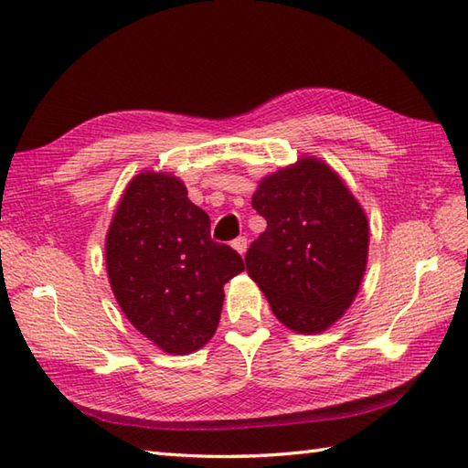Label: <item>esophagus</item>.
Wrapping results in <instances>:
<instances>
[{
	"label": "esophagus",
	"instance_id": "34e87169",
	"mask_svg": "<svg viewBox=\"0 0 468 468\" xmlns=\"http://www.w3.org/2000/svg\"><path fill=\"white\" fill-rule=\"evenodd\" d=\"M231 245H233V250H235L237 253L245 255V251H247V239H245V237H237V239H235Z\"/></svg>",
	"mask_w": 468,
	"mask_h": 468
}]
</instances>
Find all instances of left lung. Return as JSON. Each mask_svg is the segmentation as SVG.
<instances>
[{"instance_id": "left-lung-1", "label": "left lung", "mask_w": 468, "mask_h": 468, "mask_svg": "<svg viewBox=\"0 0 468 468\" xmlns=\"http://www.w3.org/2000/svg\"><path fill=\"white\" fill-rule=\"evenodd\" d=\"M251 205L267 229L247 250V273L290 330H327L366 271L370 227L360 203L330 166L305 156L265 176Z\"/></svg>"}]
</instances>
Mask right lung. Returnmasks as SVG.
Instances as JSON below:
<instances>
[{"label":"right lung","mask_w":468,"mask_h":468,"mask_svg":"<svg viewBox=\"0 0 468 468\" xmlns=\"http://www.w3.org/2000/svg\"><path fill=\"white\" fill-rule=\"evenodd\" d=\"M106 270L118 305L138 332L168 354L211 340L223 285L241 255L211 239V218L176 176L146 171L128 183L106 235Z\"/></svg>","instance_id":"right-lung-1"}]
</instances>
